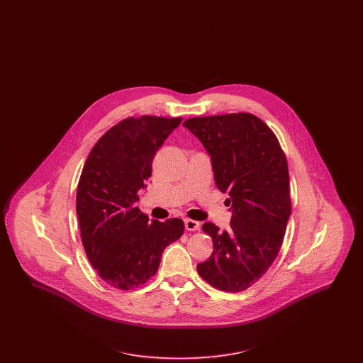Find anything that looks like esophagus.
Returning <instances> with one entry per match:
<instances>
[{"label": "esophagus", "mask_w": 363, "mask_h": 363, "mask_svg": "<svg viewBox=\"0 0 363 363\" xmlns=\"http://www.w3.org/2000/svg\"><path fill=\"white\" fill-rule=\"evenodd\" d=\"M200 222L197 220H193V219H185V228L188 231H196V230H200Z\"/></svg>", "instance_id": "1"}]
</instances>
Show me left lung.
Wrapping results in <instances>:
<instances>
[{
    "mask_svg": "<svg viewBox=\"0 0 363 363\" xmlns=\"http://www.w3.org/2000/svg\"><path fill=\"white\" fill-rule=\"evenodd\" d=\"M184 126L199 138L212 162L215 184L228 193L230 227L204 223L213 242L197 272L211 286L240 293L269 269L291 213L287 159L275 133L250 113L194 117Z\"/></svg>",
    "mask_w": 363,
    "mask_h": 363,
    "instance_id": "left-lung-1",
    "label": "left lung"
}]
</instances>
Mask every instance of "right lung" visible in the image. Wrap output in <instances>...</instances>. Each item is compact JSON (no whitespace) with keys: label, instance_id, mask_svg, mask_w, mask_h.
<instances>
[{"label":"right lung","instance_id":"obj_1","mask_svg":"<svg viewBox=\"0 0 363 363\" xmlns=\"http://www.w3.org/2000/svg\"><path fill=\"white\" fill-rule=\"evenodd\" d=\"M182 118H125L96 141L77 185L76 212L86 257L114 289L132 290L155 275L166 246L181 238L178 218L152 220L136 203L152 160Z\"/></svg>","mask_w":363,"mask_h":363}]
</instances>
